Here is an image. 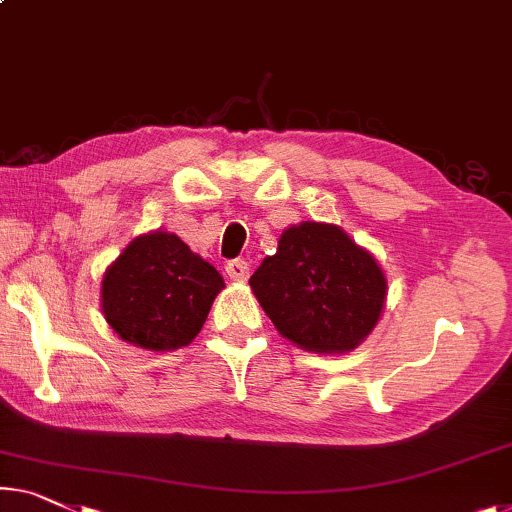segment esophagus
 Instances as JSON below:
<instances>
[{
  "label": "esophagus",
  "instance_id": "34e87169",
  "mask_svg": "<svg viewBox=\"0 0 512 512\" xmlns=\"http://www.w3.org/2000/svg\"><path fill=\"white\" fill-rule=\"evenodd\" d=\"M225 271H227V276H230V280H236V282L248 280V276H250V266H248V262H243V259H232V262H227Z\"/></svg>",
  "mask_w": 512,
  "mask_h": 512
}]
</instances>
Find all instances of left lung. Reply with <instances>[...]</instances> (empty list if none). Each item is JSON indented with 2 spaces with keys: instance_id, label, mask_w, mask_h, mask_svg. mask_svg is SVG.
<instances>
[{
  "instance_id": "left-lung-1",
  "label": "left lung",
  "mask_w": 512,
  "mask_h": 512,
  "mask_svg": "<svg viewBox=\"0 0 512 512\" xmlns=\"http://www.w3.org/2000/svg\"><path fill=\"white\" fill-rule=\"evenodd\" d=\"M250 289L282 338L305 352L347 354L377 326L388 282L342 227L303 220L282 230Z\"/></svg>"
}]
</instances>
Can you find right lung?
<instances>
[{
  "label": "right lung",
  "instance_id": "add662e5",
  "mask_svg": "<svg viewBox=\"0 0 512 512\" xmlns=\"http://www.w3.org/2000/svg\"><path fill=\"white\" fill-rule=\"evenodd\" d=\"M225 280L177 234L135 236L101 280L105 322L128 345L174 352L190 345L207 322Z\"/></svg>",
  "mask_w": 512,
  "mask_h": 512
}]
</instances>
